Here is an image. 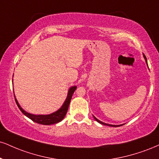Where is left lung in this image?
I'll return each instance as SVG.
<instances>
[{
    "label": "left lung",
    "mask_w": 159,
    "mask_h": 159,
    "mask_svg": "<svg viewBox=\"0 0 159 159\" xmlns=\"http://www.w3.org/2000/svg\"><path fill=\"white\" fill-rule=\"evenodd\" d=\"M144 58H145V60H146V62H147V58H146V57H145V55H144ZM94 118H95V120H96V121H98V122H99V123H100V124H104V125H107V126H111V127H120V126L123 125V124H121V125H112V124H105V123H104V122H102V121H99V120H98V119H97V118H95V117H94Z\"/></svg>",
    "instance_id": "8db88e82"
}]
</instances>
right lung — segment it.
I'll use <instances>...</instances> for the list:
<instances>
[{"label":"right lung","mask_w":159,"mask_h":159,"mask_svg":"<svg viewBox=\"0 0 159 159\" xmlns=\"http://www.w3.org/2000/svg\"><path fill=\"white\" fill-rule=\"evenodd\" d=\"M76 87H72L70 89L68 93L67 98H66V101H64V104L59 109L58 111L53 112L50 115H38V116H36V115H32L30 113H28L26 111H24L23 109L20 107V105H19L18 102L17 101L16 98H15V102H16L17 105H18V108L20 109V110L23 112V114L25 115L26 117L32 120V121L36 122V123L40 124H43V125H50V124H54L56 123H58L61 121H62L64 119V118L66 116V112H67L69 105H70V101H71L72 96L73 95L75 90L76 89Z\"/></svg>","instance_id":"right-lung-1"}]
</instances>
